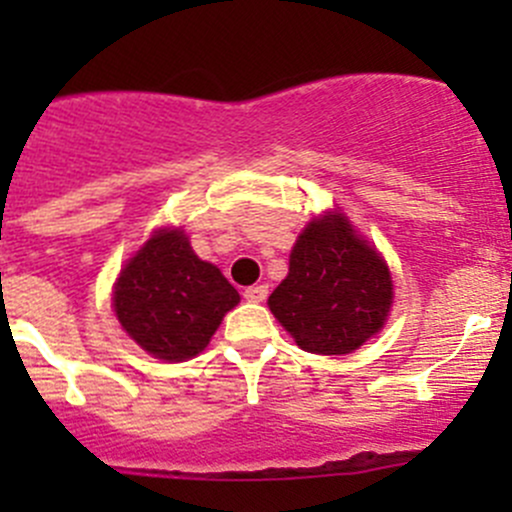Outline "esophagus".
<instances>
[{"label": "esophagus", "mask_w": 512, "mask_h": 512, "mask_svg": "<svg viewBox=\"0 0 512 512\" xmlns=\"http://www.w3.org/2000/svg\"><path fill=\"white\" fill-rule=\"evenodd\" d=\"M267 294H270L267 285H252V287H247L245 292H242V297H245L247 302H265Z\"/></svg>", "instance_id": "34e87169"}]
</instances>
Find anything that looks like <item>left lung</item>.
<instances>
[{
    "label": "left lung",
    "instance_id": "obj_1",
    "mask_svg": "<svg viewBox=\"0 0 512 512\" xmlns=\"http://www.w3.org/2000/svg\"><path fill=\"white\" fill-rule=\"evenodd\" d=\"M391 289L379 252L342 215H324L304 227L267 304L304 352L349 354L381 329Z\"/></svg>",
    "mask_w": 512,
    "mask_h": 512
}]
</instances>
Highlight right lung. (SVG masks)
Segmentation results:
<instances>
[{
  "label": "right lung",
  "instance_id": "obj_1",
  "mask_svg": "<svg viewBox=\"0 0 512 512\" xmlns=\"http://www.w3.org/2000/svg\"><path fill=\"white\" fill-rule=\"evenodd\" d=\"M237 302V289L218 267L190 250L180 230L153 235L128 262L113 292L121 327L146 352L165 361L203 352Z\"/></svg>",
  "mask_w": 512,
  "mask_h": 512
}]
</instances>
